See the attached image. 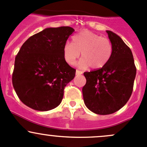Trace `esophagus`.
<instances>
[{"label": "esophagus", "instance_id": "34e87169", "mask_svg": "<svg viewBox=\"0 0 147 147\" xmlns=\"http://www.w3.org/2000/svg\"><path fill=\"white\" fill-rule=\"evenodd\" d=\"M82 72L80 70H78V69H77L76 70V75H82Z\"/></svg>", "mask_w": 147, "mask_h": 147}]
</instances>
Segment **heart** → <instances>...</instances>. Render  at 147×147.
I'll return each instance as SVG.
<instances>
[{
    "instance_id": "obj_1",
    "label": "heart",
    "mask_w": 147,
    "mask_h": 147,
    "mask_svg": "<svg viewBox=\"0 0 147 147\" xmlns=\"http://www.w3.org/2000/svg\"><path fill=\"white\" fill-rule=\"evenodd\" d=\"M82 55L80 67H91L99 69L105 66L110 59L112 46L107 38L89 30H83L72 38V43L66 42L63 47V55L69 65H73L75 60Z\"/></svg>"
}]
</instances>
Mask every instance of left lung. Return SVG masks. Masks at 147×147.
<instances>
[{
  "instance_id": "obj_1",
  "label": "left lung",
  "mask_w": 147,
  "mask_h": 147,
  "mask_svg": "<svg viewBox=\"0 0 147 147\" xmlns=\"http://www.w3.org/2000/svg\"><path fill=\"white\" fill-rule=\"evenodd\" d=\"M112 46L108 63L102 68L84 72L82 87L86 107L97 115H110L126 105L133 91L136 69L132 53L121 38L107 30Z\"/></svg>"
}]
</instances>
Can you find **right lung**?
Listing matches in <instances>:
<instances>
[{
	"mask_svg": "<svg viewBox=\"0 0 147 147\" xmlns=\"http://www.w3.org/2000/svg\"><path fill=\"white\" fill-rule=\"evenodd\" d=\"M75 30L68 26L45 28L23 43L15 60L12 82L23 104L35 110L57 107L65 87L75 76L67 63L63 47Z\"/></svg>",
	"mask_w": 147,
	"mask_h": 147,
	"instance_id": "obj_1",
	"label": "right lung"
}]
</instances>
